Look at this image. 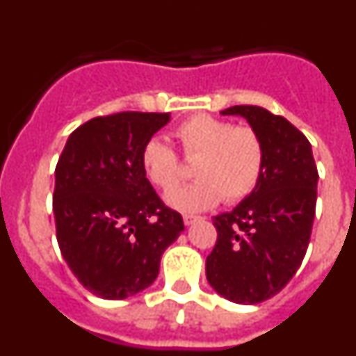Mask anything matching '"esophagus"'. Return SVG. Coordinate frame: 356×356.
I'll use <instances>...</instances> for the list:
<instances>
[{"label":"esophagus","instance_id":"esophagus-1","mask_svg":"<svg viewBox=\"0 0 356 356\" xmlns=\"http://www.w3.org/2000/svg\"><path fill=\"white\" fill-rule=\"evenodd\" d=\"M200 216H191V213H184V222L185 225H193V222L200 221Z\"/></svg>","mask_w":356,"mask_h":356}]
</instances>
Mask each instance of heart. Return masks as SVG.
Listing matches in <instances>:
<instances>
[{
    "mask_svg": "<svg viewBox=\"0 0 356 356\" xmlns=\"http://www.w3.org/2000/svg\"><path fill=\"white\" fill-rule=\"evenodd\" d=\"M181 155L194 160L197 180L176 188L168 196L175 209L201 212L221 200L237 203L259 185L264 171V140L251 124H234L212 114H194L175 128ZM140 165L147 180L168 193L180 184L181 163L169 144L146 140L140 149Z\"/></svg>",
    "mask_w": 356,
    "mask_h": 356,
    "instance_id": "obj_1",
    "label": "heart"
}]
</instances>
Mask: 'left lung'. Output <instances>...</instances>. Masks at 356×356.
Instances as JSON below:
<instances>
[{
    "label": "left lung",
    "instance_id": "8db88e82",
    "mask_svg": "<svg viewBox=\"0 0 356 356\" xmlns=\"http://www.w3.org/2000/svg\"><path fill=\"white\" fill-rule=\"evenodd\" d=\"M264 140L259 185L232 212L212 217L217 241L207 257V280L226 300L257 305L278 294L303 262L316 216V160L308 139L282 115L237 105Z\"/></svg>",
    "mask_w": 356,
    "mask_h": 356
}]
</instances>
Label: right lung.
Instances as JSON below:
<instances>
[{
	"label": "right lung",
	"mask_w": 356,
	"mask_h": 356,
	"mask_svg": "<svg viewBox=\"0 0 356 356\" xmlns=\"http://www.w3.org/2000/svg\"><path fill=\"white\" fill-rule=\"evenodd\" d=\"M169 114L97 115L69 135L55 169L56 241L72 275L103 300H124L159 275L184 229L140 165V149Z\"/></svg>",
	"instance_id": "1"
}]
</instances>
